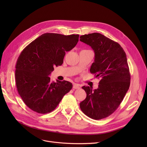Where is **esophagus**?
Wrapping results in <instances>:
<instances>
[{
    "label": "esophagus",
    "mask_w": 147,
    "mask_h": 147,
    "mask_svg": "<svg viewBox=\"0 0 147 147\" xmlns=\"http://www.w3.org/2000/svg\"><path fill=\"white\" fill-rule=\"evenodd\" d=\"M73 88L75 89H80V85L78 83H74L73 84Z\"/></svg>",
    "instance_id": "34e87169"
}]
</instances>
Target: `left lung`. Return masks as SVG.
I'll use <instances>...</instances> for the list:
<instances>
[{"label": "left lung", "instance_id": "left-lung-1", "mask_svg": "<svg viewBox=\"0 0 147 147\" xmlns=\"http://www.w3.org/2000/svg\"><path fill=\"white\" fill-rule=\"evenodd\" d=\"M80 38L95 52L90 72L101 78L96 89L82 87L87 95L80 103V108L89 117L102 119L117 110L129 88L130 75L126 55L117 42L100 33L84 34Z\"/></svg>", "mask_w": 147, "mask_h": 147}]
</instances>
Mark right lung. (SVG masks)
<instances>
[{"instance_id":"right-lung-1","label":"right lung","mask_w":147,"mask_h":147,"mask_svg":"<svg viewBox=\"0 0 147 147\" xmlns=\"http://www.w3.org/2000/svg\"><path fill=\"white\" fill-rule=\"evenodd\" d=\"M79 34L45 33L23 49L17 59L15 81L18 94L31 110L46 114L55 110L73 84L68 81L51 82L54 67L61 65L65 52L79 41Z\"/></svg>"}]
</instances>
